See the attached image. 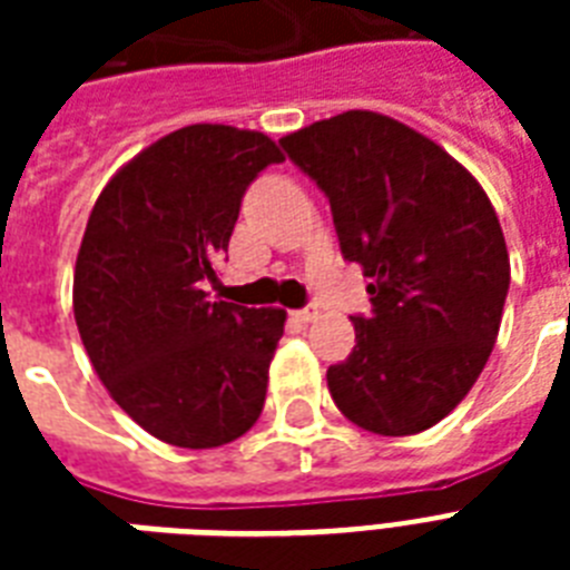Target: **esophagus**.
Here are the masks:
<instances>
[{
    "instance_id": "1",
    "label": "esophagus",
    "mask_w": 570,
    "mask_h": 570,
    "mask_svg": "<svg viewBox=\"0 0 570 570\" xmlns=\"http://www.w3.org/2000/svg\"><path fill=\"white\" fill-rule=\"evenodd\" d=\"M293 316L298 322H313V320H320V307H316V304H307V307H302V311H295Z\"/></svg>"
}]
</instances>
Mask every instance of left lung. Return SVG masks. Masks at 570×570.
Returning a JSON list of instances; mask_svg holds the SVG:
<instances>
[{"instance_id": "obj_1", "label": "left lung", "mask_w": 570, "mask_h": 570, "mask_svg": "<svg viewBox=\"0 0 570 570\" xmlns=\"http://www.w3.org/2000/svg\"><path fill=\"white\" fill-rule=\"evenodd\" d=\"M281 145L331 200L340 250L370 277L373 316L328 370L346 420L384 438L432 429L468 396L497 343L509 250L473 174L402 120L352 109Z\"/></svg>"}]
</instances>
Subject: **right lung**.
Instances as JSON below:
<instances>
[{
  "mask_svg": "<svg viewBox=\"0 0 570 570\" xmlns=\"http://www.w3.org/2000/svg\"><path fill=\"white\" fill-rule=\"evenodd\" d=\"M281 147L191 124L120 165L85 227L73 316L94 373L145 432L213 450L257 423L286 311L209 302L239 204Z\"/></svg>",
  "mask_w": 570,
  "mask_h": 570,
  "instance_id": "1",
  "label": "right lung"
}]
</instances>
